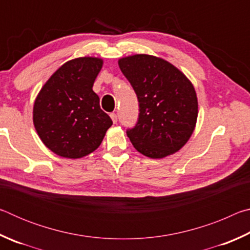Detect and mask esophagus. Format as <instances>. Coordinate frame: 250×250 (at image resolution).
<instances>
[{
  "label": "esophagus",
  "mask_w": 250,
  "mask_h": 250,
  "mask_svg": "<svg viewBox=\"0 0 250 250\" xmlns=\"http://www.w3.org/2000/svg\"><path fill=\"white\" fill-rule=\"evenodd\" d=\"M110 117H111V119H112V122H113V124H117V121H118V117H117L116 113H115V112L110 113Z\"/></svg>",
  "instance_id": "34e87169"
}]
</instances>
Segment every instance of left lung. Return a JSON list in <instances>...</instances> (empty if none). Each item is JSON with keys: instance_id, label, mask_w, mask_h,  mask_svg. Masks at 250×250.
I'll return each instance as SVG.
<instances>
[{"instance_id": "8db88e82", "label": "left lung", "mask_w": 250, "mask_h": 250, "mask_svg": "<svg viewBox=\"0 0 250 250\" xmlns=\"http://www.w3.org/2000/svg\"><path fill=\"white\" fill-rule=\"evenodd\" d=\"M118 64L139 101L137 125L126 130L135 150L151 159L175 153L196 125L198 103L193 83L171 62L152 55H132Z\"/></svg>"}]
</instances>
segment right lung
I'll return each mask as SVG.
<instances>
[{
  "mask_svg": "<svg viewBox=\"0 0 250 250\" xmlns=\"http://www.w3.org/2000/svg\"><path fill=\"white\" fill-rule=\"evenodd\" d=\"M104 61L97 57L71 59L42 87L33 108V122L44 145L55 154L79 159L94 152L112 120L100 109L92 90Z\"/></svg>",
  "mask_w": 250,
  "mask_h": 250,
  "instance_id": "obj_1",
  "label": "right lung"
}]
</instances>
